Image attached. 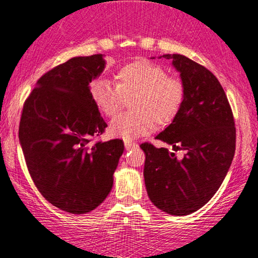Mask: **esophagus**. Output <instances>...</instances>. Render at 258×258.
Masks as SVG:
<instances>
[{"instance_id":"1","label":"esophagus","mask_w":258,"mask_h":258,"mask_svg":"<svg viewBox=\"0 0 258 258\" xmlns=\"http://www.w3.org/2000/svg\"><path fill=\"white\" fill-rule=\"evenodd\" d=\"M125 149L128 151V150H135V149H137V147H138V144H136V143H133V142H131V140H125Z\"/></svg>"}]
</instances>
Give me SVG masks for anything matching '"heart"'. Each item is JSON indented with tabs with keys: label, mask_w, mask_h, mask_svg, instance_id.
Here are the masks:
<instances>
[{
	"label": "heart",
	"mask_w": 258,
	"mask_h": 258,
	"mask_svg": "<svg viewBox=\"0 0 258 258\" xmlns=\"http://www.w3.org/2000/svg\"><path fill=\"white\" fill-rule=\"evenodd\" d=\"M115 86L97 79L89 93L99 111L113 118L122 108L125 99L131 112L119 115L109 125V135L131 140L153 131L156 123L165 126L172 121L184 102L185 86L179 78L167 75L159 64L136 60L115 71Z\"/></svg>",
	"instance_id": "1"
}]
</instances>
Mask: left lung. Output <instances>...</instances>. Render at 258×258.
I'll return each mask as SVG.
<instances>
[{"instance_id": "obj_1", "label": "left lung", "mask_w": 258, "mask_h": 258, "mask_svg": "<svg viewBox=\"0 0 258 258\" xmlns=\"http://www.w3.org/2000/svg\"><path fill=\"white\" fill-rule=\"evenodd\" d=\"M163 57L172 60L180 73L185 98L172 122L156 139L185 154L178 159L165 147L142 144L144 178L158 209L185 216L204 207L222 185L235 156L236 127L224 89L210 71L180 54Z\"/></svg>"}]
</instances>
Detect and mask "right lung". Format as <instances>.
<instances>
[{
	"mask_svg": "<svg viewBox=\"0 0 258 258\" xmlns=\"http://www.w3.org/2000/svg\"><path fill=\"white\" fill-rule=\"evenodd\" d=\"M105 64L102 54L72 57L43 74L23 105L19 139L30 177L50 204L70 214L105 201L123 152L120 139L91 144L107 127L89 93Z\"/></svg>",
	"mask_w": 258,
	"mask_h": 258,
	"instance_id": "obj_1",
	"label": "right lung"
}]
</instances>
